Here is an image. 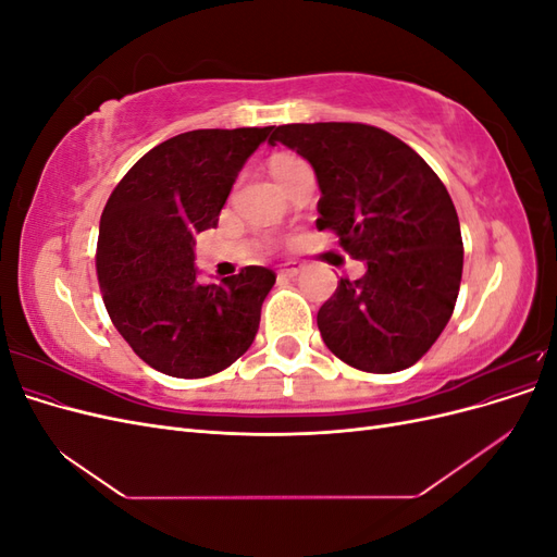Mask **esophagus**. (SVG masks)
Instances as JSON below:
<instances>
[{"mask_svg": "<svg viewBox=\"0 0 557 557\" xmlns=\"http://www.w3.org/2000/svg\"><path fill=\"white\" fill-rule=\"evenodd\" d=\"M299 272H301V264L288 262V264H283V267L278 269V276H281V278H295Z\"/></svg>", "mask_w": 557, "mask_h": 557, "instance_id": "obj_1", "label": "esophagus"}]
</instances>
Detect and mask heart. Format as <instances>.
Segmentation results:
<instances>
[{
    "instance_id": "obj_1",
    "label": "heart",
    "mask_w": 557,
    "mask_h": 557,
    "mask_svg": "<svg viewBox=\"0 0 557 557\" xmlns=\"http://www.w3.org/2000/svg\"><path fill=\"white\" fill-rule=\"evenodd\" d=\"M295 162H299V160L293 158V156H278V158H274V162H272V172H278V170H283V166H290V164H295Z\"/></svg>"
}]
</instances>
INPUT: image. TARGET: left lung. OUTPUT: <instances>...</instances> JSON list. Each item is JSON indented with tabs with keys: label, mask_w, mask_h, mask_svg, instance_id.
Returning <instances> with one entry per match:
<instances>
[{
	"label": "left lung",
	"mask_w": 557,
	"mask_h": 557,
	"mask_svg": "<svg viewBox=\"0 0 557 557\" xmlns=\"http://www.w3.org/2000/svg\"><path fill=\"white\" fill-rule=\"evenodd\" d=\"M269 144L313 166L315 227L336 232L367 264L320 307L325 346L372 374L416 364L450 320L462 278L460 221L446 185L411 146L372 125H278Z\"/></svg>",
	"instance_id": "left-lung-1"
}]
</instances>
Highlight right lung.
Listing matches in <instances>:
<instances>
[{"instance_id": "1", "label": "right lung", "mask_w": 557, "mask_h": 557, "mask_svg": "<svg viewBox=\"0 0 557 557\" xmlns=\"http://www.w3.org/2000/svg\"><path fill=\"white\" fill-rule=\"evenodd\" d=\"M272 132L176 134L150 148L107 201L97 242L104 307L132 350L166 376L223 372L256 339L276 274L252 264L199 283L195 237L215 227L242 166Z\"/></svg>"}]
</instances>
